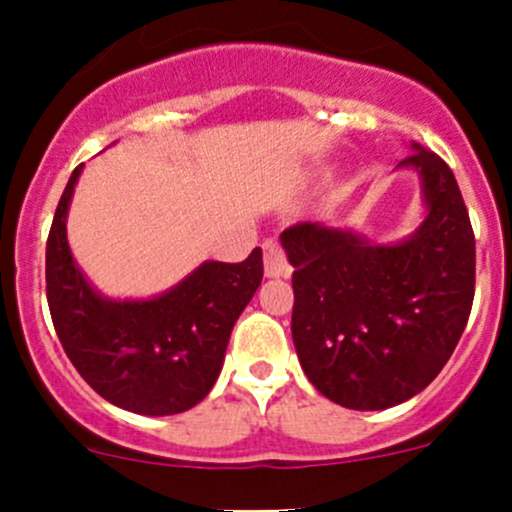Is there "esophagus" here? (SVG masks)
I'll use <instances>...</instances> for the list:
<instances>
[{"instance_id": "34e87169", "label": "esophagus", "mask_w": 512, "mask_h": 512, "mask_svg": "<svg viewBox=\"0 0 512 512\" xmlns=\"http://www.w3.org/2000/svg\"><path fill=\"white\" fill-rule=\"evenodd\" d=\"M262 252H265V274L267 277H289L292 265L287 260V252L279 245V240L262 242Z\"/></svg>"}]
</instances>
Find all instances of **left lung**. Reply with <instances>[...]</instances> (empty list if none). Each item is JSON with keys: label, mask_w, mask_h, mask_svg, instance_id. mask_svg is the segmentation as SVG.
<instances>
[{"label": "left lung", "mask_w": 512, "mask_h": 512, "mask_svg": "<svg viewBox=\"0 0 512 512\" xmlns=\"http://www.w3.org/2000/svg\"><path fill=\"white\" fill-rule=\"evenodd\" d=\"M427 220L400 245L297 223L282 233L294 265L292 336L311 385L348 410H387L432 383L473 304L476 238L449 164L417 147Z\"/></svg>", "instance_id": "obj_1"}]
</instances>
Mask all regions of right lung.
<instances>
[{
    "instance_id": "add662e5",
    "label": "right lung",
    "mask_w": 512,
    "mask_h": 512,
    "mask_svg": "<svg viewBox=\"0 0 512 512\" xmlns=\"http://www.w3.org/2000/svg\"><path fill=\"white\" fill-rule=\"evenodd\" d=\"M75 166L46 240V297L53 328L80 378L112 405L179 414L211 392L235 321L262 282L260 247L242 262H206L149 301H107L75 267L66 213Z\"/></svg>"
}]
</instances>
